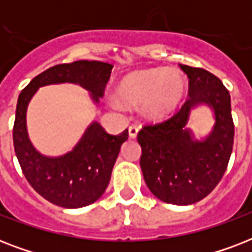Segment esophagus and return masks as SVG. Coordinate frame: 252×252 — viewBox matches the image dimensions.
I'll use <instances>...</instances> for the list:
<instances>
[{"instance_id":"1","label":"esophagus","mask_w":252,"mask_h":252,"mask_svg":"<svg viewBox=\"0 0 252 252\" xmlns=\"http://www.w3.org/2000/svg\"><path fill=\"white\" fill-rule=\"evenodd\" d=\"M128 133H129L130 138H136L137 137V133H138V126H130L129 128H128Z\"/></svg>"}]
</instances>
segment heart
I'll return each mask as SVG.
<instances>
[{"mask_svg": "<svg viewBox=\"0 0 252 252\" xmlns=\"http://www.w3.org/2000/svg\"><path fill=\"white\" fill-rule=\"evenodd\" d=\"M186 94V78L178 69L153 68L136 70L123 78L115 95L124 106H140L149 122H163L179 108Z\"/></svg>", "mask_w": 252, "mask_h": 252, "instance_id": "heart-1", "label": "heart"}]
</instances>
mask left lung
Masks as SVG:
<instances>
[{
    "mask_svg": "<svg viewBox=\"0 0 252 252\" xmlns=\"http://www.w3.org/2000/svg\"><path fill=\"white\" fill-rule=\"evenodd\" d=\"M187 74L189 98L171 119L138 132L140 166L150 192L175 205L197 203L213 191L226 171L234 142L230 94L220 78L205 69L180 65ZM208 105L215 126L203 140L187 128L190 111Z\"/></svg>",
    "mask_w": 252,
    "mask_h": 252,
    "instance_id": "left-lung-1",
    "label": "left lung"
}]
</instances>
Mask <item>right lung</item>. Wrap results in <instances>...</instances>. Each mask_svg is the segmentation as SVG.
Wrapping results in <instances>:
<instances>
[{
  "mask_svg": "<svg viewBox=\"0 0 252 252\" xmlns=\"http://www.w3.org/2000/svg\"><path fill=\"white\" fill-rule=\"evenodd\" d=\"M114 65L102 61L80 60L55 65L40 73L19 94L13 129L14 149L26 179L49 203L63 208H82L95 203L110 183L111 172L128 140V129L110 134L98 122H91L70 152L49 157L35 149L27 132V107L39 87L76 84L90 93L99 104Z\"/></svg>",
  "mask_w": 252,
  "mask_h": 252,
  "instance_id": "obj_1",
  "label": "right lung"
}]
</instances>
